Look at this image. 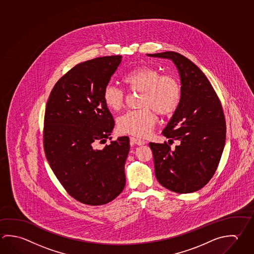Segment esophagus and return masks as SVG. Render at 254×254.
Segmentation results:
<instances>
[{"label": "esophagus", "instance_id": "1", "mask_svg": "<svg viewBox=\"0 0 254 254\" xmlns=\"http://www.w3.org/2000/svg\"><path fill=\"white\" fill-rule=\"evenodd\" d=\"M130 141L133 142V144H137V145H143V144H145V143H146L145 141H143V140H141V139H138V138L135 137H130Z\"/></svg>", "mask_w": 254, "mask_h": 254}]
</instances>
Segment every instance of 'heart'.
<instances>
[{
  "mask_svg": "<svg viewBox=\"0 0 254 254\" xmlns=\"http://www.w3.org/2000/svg\"><path fill=\"white\" fill-rule=\"evenodd\" d=\"M132 93H140L136 111H130L117 120V127L122 133L146 137L156 124V113L169 117L177 112L182 101L180 81L173 75H162L156 67L142 65L133 68L123 77ZM103 103L108 109L119 112L124 107L127 94L115 85H107L103 92Z\"/></svg>",
  "mask_w": 254,
  "mask_h": 254,
  "instance_id": "b5f03b06",
  "label": "heart"
}]
</instances>
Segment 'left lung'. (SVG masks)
<instances>
[{
  "label": "left lung",
  "mask_w": 254,
  "mask_h": 254,
  "mask_svg": "<svg viewBox=\"0 0 254 254\" xmlns=\"http://www.w3.org/2000/svg\"><path fill=\"white\" fill-rule=\"evenodd\" d=\"M170 59L182 83V101L163 130L166 137L180 139L172 149L170 143L150 142L155 176L162 187L178 193L200 190L218 169L226 142V120L218 94L203 72L189 59L175 52L147 54Z\"/></svg>",
  "instance_id": "8db88e82"
}]
</instances>
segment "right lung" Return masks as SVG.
<instances>
[{
  "label": "right lung",
  "instance_id": "add662e5",
  "mask_svg": "<svg viewBox=\"0 0 254 254\" xmlns=\"http://www.w3.org/2000/svg\"><path fill=\"white\" fill-rule=\"evenodd\" d=\"M121 59L113 55L76 64L57 81L46 104V159L67 193L84 204L108 203L125 187L129 138L106 143L115 121L103 99Z\"/></svg>",
  "mask_w": 254,
  "mask_h": 254
}]
</instances>
